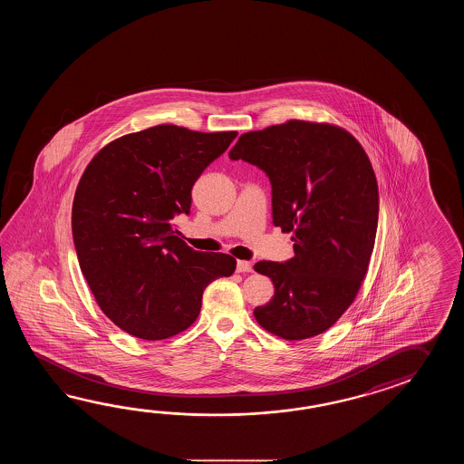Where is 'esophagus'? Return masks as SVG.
Instances as JSON below:
<instances>
[{
	"label": "esophagus",
	"instance_id": "1",
	"mask_svg": "<svg viewBox=\"0 0 464 464\" xmlns=\"http://www.w3.org/2000/svg\"><path fill=\"white\" fill-rule=\"evenodd\" d=\"M237 272H238V274H248V272H252V264L246 262V260H238V262H237Z\"/></svg>",
	"mask_w": 464,
	"mask_h": 464
}]
</instances>
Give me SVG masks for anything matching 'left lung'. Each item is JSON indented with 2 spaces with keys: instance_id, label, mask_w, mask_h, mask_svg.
Returning a JSON list of instances; mask_svg holds the SVG:
<instances>
[{
  "instance_id": "obj_1",
  "label": "left lung",
  "mask_w": 464,
  "mask_h": 464,
  "mask_svg": "<svg viewBox=\"0 0 464 464\" xmlns=\"http://www.w3.org/2000/svg\"><path fill=\"white\" fill-rule=\"evenodd\" d=\"M228 158L262 169L274 226L294 232L295 256L256 262L276 286L254 310L285 340L320 335L353 304L375 246L378 184L365 150L345 129L288 121L242 134Z\"/></svg>"
}]
</instances>
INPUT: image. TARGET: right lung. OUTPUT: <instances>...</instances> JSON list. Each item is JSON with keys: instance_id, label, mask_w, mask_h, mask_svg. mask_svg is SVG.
Listing matches in <instances>:
<instances>
[{"instance_id": "right-lung-1", "label": "right lung", "mask_w": 464, "mask_h": 464, "mask_svg": "<svg viewBox=\"0 0 464 464\" xmlns=\"http://www.w3.org/2000/svg\"><path fill=\"white\" fill-rule=\"evenodd\" d=\"M237 138L162 124L112 140L89 162L72 202L81 272L101 310L129 335L164 340L196 322L206 286L236 258L194 250L174 228L190 190Z\"/></svg>"}]
</instances>
